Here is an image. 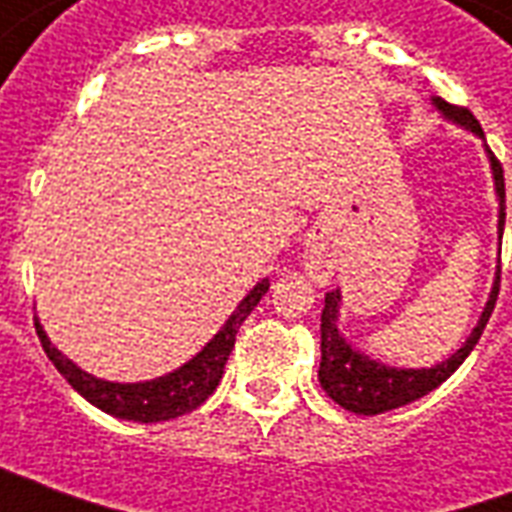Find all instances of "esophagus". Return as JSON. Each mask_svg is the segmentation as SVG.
Masks as SVG:
<instances>
[{
    "mask_svg": "<svg viewBox=\"0 0 512 512\" xmlns=\"http://www.w3.org/2000/svg\"><path fill=\"white\" fill-rule=\"evenodd\" d=\"M304 271H307V277L312 282H329V277H332V255H329V249H326L321 238H310L307 241V249H304Z\"/></svg>",
    "mask_w": 512,
    "mask_h": 512,
    "instance_id": "1",
    "label": "esophagus"
}]
</instances>
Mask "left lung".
I'll list each match as a JSON object with an SVG mask.
<instances>
[{
	"label": "left lung",
	"instance_id": "obj_1",
	"mask_svg": "<svg viewBox=\"0 0 512 512\" xmlns=\"http://www.w3.org/2000/svg\"><path fill=\"white\" fill-rule=\"evenodd\" d=\"M433 106L447 120L458 123L461 128L483 139V128H480L477 117L469 109L452 106L447 101H441V98H433ZM488 161H491L494 189L496 197H499V227L496 230L502 235V230H505V172H502V164L496 161L491 150H488ZM496 296H499V271H496L491 296L485 301L483 315H480V321L472 329V334L466 337V343L450 359H444L441 365L422 367V370H406V367L381 365V362L370 359L362 351H356L354 345L345 340L340 329H337V321H340V290H332V293H326L321 312V370H318V381H321L326 395L332 397L334 403H340V406L354 411V414L373 417V414H384V411H392V408L408 406V403H414L422 395L433 392L439 384H444L463 365V359L472 354V348L480 340V334H483L485 323H488L491 312H494Z\"/></svg>",
	"mask_w": 512,
	"mask_h": 512
}]
</instances>
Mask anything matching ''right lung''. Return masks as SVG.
Returning a JSON list of instances; mask_svg holds the SVG:
<instances>
[{
	"label": "right lung",
	"instance_id": "1",
	"mask_svg": "<svg viewBox=\"0 0 512 512\" xmlns=\"http://www.w3.org/2000/svg\"><path fill=\"white\" fill-rule=\"evenodd\" d=\"M266 290L268 279H260L255 288L246 293V299L238 304V310L227 318L222 329L213 334L211 343L205 345L197 356H191L186 365H180L178 370H172L167 376L139 381V384H115V381H104V378L84 373L82 367L73 365L68 356H62L51 345L40 321H35V329H38L40 345L51 359V365L60 370L62 378L84 400H90L93 406L112 414V417L134 419V422H167V419L189 414L213 395V389L222 381L227 356L233 354L235 334L241 329V323L249 318V312L255 310L257 301L266 296Z\"/></svg>",
	"mask_w": 512,
	"mask_h": 512
}]
</instances>
